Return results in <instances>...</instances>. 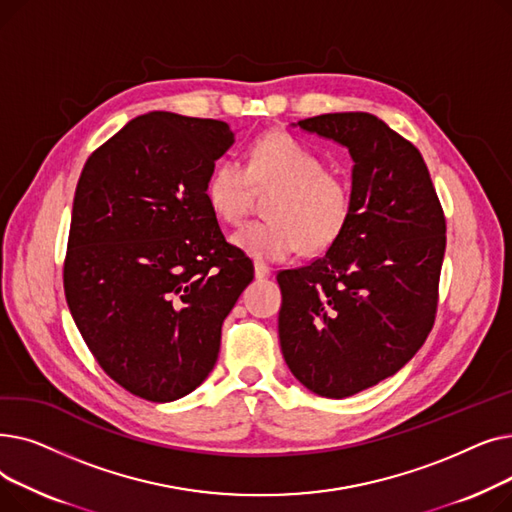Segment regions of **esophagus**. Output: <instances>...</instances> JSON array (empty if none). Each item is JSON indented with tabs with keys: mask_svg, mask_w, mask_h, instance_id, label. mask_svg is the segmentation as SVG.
<instances>
[{
	"mask_svg": "<svg viewBox=\"0 0 512 512\" xmlns=\"http://www.w3.org/2000/svg\"><path fill=\"white\" fill-rule=\"evenodd\" d=\"M270 274H272V270L267 265H263V263H255V278L257 280H265V278H270Z\"/></svg>",
	"mask_w": 512,
	"mask_h": 512,
	"instance_id": "34e87169",
	"label": "esophagus"
}]
</instances>
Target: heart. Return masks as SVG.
Instances as JSON below:
<instances>
[{
	"instance_id": "heart-1",
	"label": "heart",
	"mask_w": 512,
	"mask_h": 512,
	"mask_svg": "<svg viewBox=\"0 0 512 512\" xmlns=\"http://www.w3.org/2000/svg\"><path fill=\"white\" fill-rule=\"evenodd\" d=\"M274 188L265 201L267 220L242 226L234 245L257 261H282L301 249L309 255L330 249L353 213L348 182L326 170L317 151L288 132L259 137L247 164L226 157L205 182L213 213L226 224H240L251 209L255 191Z\"/></svg>"
}]
</instances>
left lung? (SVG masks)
<instances>
[{"label": "left lung", "instance_id": "1", "mask_svg": "<svg viewBox=\"0 0 512 512\" xmlns=\"http://www.w3.org/2000/svg\"><path fill=\"white\" fill-rule=\"evenodd\" d=\"M299 126L351 153L353 213L334 245L278 284L280 346L303 386L346 398L390 378L432 332L446 218L419 149L365 112Z\"/></svg>", "mask_w": 512, "mask_h": 512}]
</instances>
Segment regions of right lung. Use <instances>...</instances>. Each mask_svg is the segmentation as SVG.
I'll return each instance as SVG.
<instances>
[{
  "mask_svg": "<svg viewBox=\"0 0 512 512\" xmlns=\"http://www.w3.org/2000/svg\"><path fill=\"white\" fill-rule=\"evenodd\" d=\"M232 143L222 120L151 112L95 149L78 178L66 301L101 369L139 398L170 402L207 378L253 280L205 197Z\"/></svg>",
  "mask_w": 512,
  "mask_h": 512,
  "instance_id": "1",
  "label": "right lung"
}]
</instances>
